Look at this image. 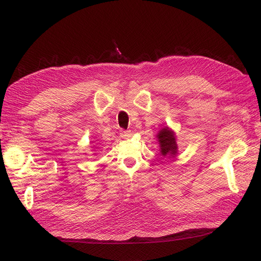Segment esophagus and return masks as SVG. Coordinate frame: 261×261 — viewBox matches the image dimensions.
<instances>
[{"label": "esophagus", "instance_id": "esophagus-1", "mask_svg": "<svg viewBox=\"0 0 261 261\" xmlns=\"http://www.w3.org/2000/svg\"><path fill=\"white\" fill-rule=\"evenodd\" d=\"M120 136L122 138H130L132 136V132L130 130H121L120 131Z\"/></svg>", "mask_w": 261, "mask_h": 261}]
</instances>
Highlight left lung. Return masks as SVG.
<instances>
[{
  "label": "left lung",
  "instance_id": "left-lung-1",
  "mask_svg": "<svg viewBox=\"0 0 261 261\" xmlns=\"http://www.w3.org/2000/svg\"><path fill=\"white\" fill-rule=\"evenodd\" d=\"M158 141L160 144V152L163 156H172L174 158L177 153V144L175 140V133L169 129L168 126L163 128L161 131H159L156 135Z\"/></svg>",
  "mask_w": 261,
  "mask_h": 261
}]
</instances>
